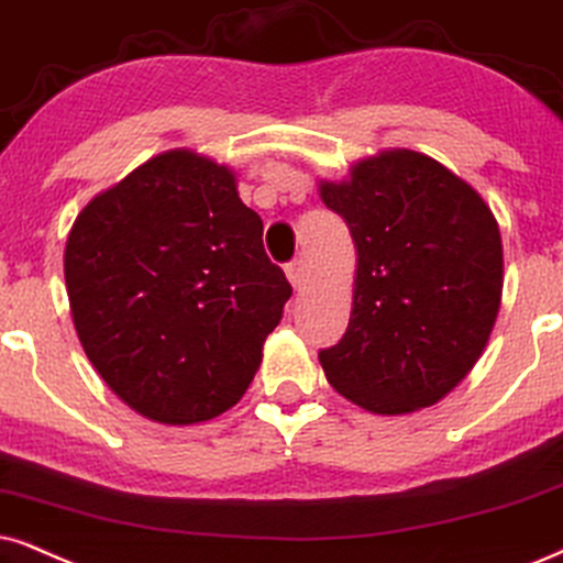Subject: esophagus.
<instances>
[{"label":"esophagus","instance_id":"obj_1","mask_svg":"<svg viewBox=\"0 0 563 563\" xmlns=\"http://www.w3.org/2000/svg\"><path fill=\"white\" fill-rule=\"evenodd\" d=\"M286 275H288L290 286H294V288H301L303 283H306V265H303V260H294V262H288V265H286Z\"/></svg>","mask_w":563,"mask_h":563}]
</instances>
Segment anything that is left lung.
Instances as JSON below:
<instances>
[{"mask_svg":"<svg viewBox=\"0 0 563 563\" xmlns=\"http://www.w3.org/2000/svg\"><path fill=\"white\" fill-rule=\"evenodd\" d=\"M319 195L351 229V322L319 351L327 382L379 416L429 408L481 358L501 303L494 212L429 155L387 151Z\"/></svg>","mask_w":563,"mask_h":563,"instance_id":"1","label":"left lung"}]
</instances>
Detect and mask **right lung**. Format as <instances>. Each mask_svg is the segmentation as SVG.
Here are the masks:
<instances>
[{
	"label": "right lung",
	"instance_id": "right-lung-1",
	"mask_svg": "<svg viewBox=\"0 0 563 563\" xmlns=\"http://www.w3.org/2000/svg\"><path fill=\"white\" fill-rule=\"evenodd\" d=\"M64 280L96 372L168 426L210 421L241 400L294 294L233 170L191 151L155 155L85 205Z\"/></svg>",
	"mask_w": 563,
	"mask_h": 563
}]
</instances>
